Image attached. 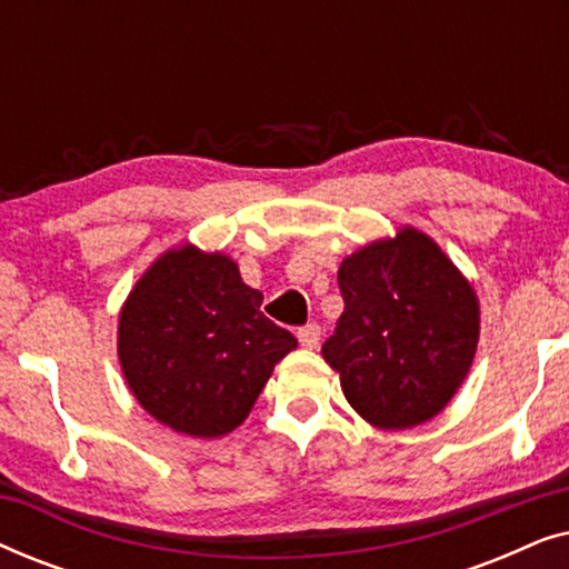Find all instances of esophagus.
Segmentation results:
<instances>
[{"label": "esophagus", "instance_id": "obj_1", "mask_svg": "<svg viewBox=\"0 0 569 569\" xmlns=\"http://www.w3.org/2000/svg\"><path fill=\"white\" fill-rule=\"evenodd\" d=\"M298 339L306 349H316L318 341H321V329H318V323L302 326V329H298Z\"/></svg>", "mask_w": 569, "mask_h": 569}]
</instances>
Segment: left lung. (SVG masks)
<instances>
[{
	"instance_id": "1",
	"label": "left lung",
	"mask_w": 569,
	"mask_h": 569,
	"mask_svg": "<svg viewBox=\"0 0 569 569\" xmlns=\"http://www.w3.org/2000/svg\"><path fill=\"white\" fill-rule=\"evenodd\" d=\"M345 313L323 360L349 407L380 430H407L440 415L477 355L479 300L430 236L401 228L339 267Z\"/></svg>"
}]
</instances>
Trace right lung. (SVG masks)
Listing matches in <instances>:
<instances>
[{
    "label": "right lung",
    "instance_id": "add662e5",
    "mask_svg": "<svg viewBox=\"0 0 569 569\" xmlns=\"http://www.w3.org/2000/svg\"><path fill=\"white\" fill-rule=\"evenodd\" d=\"M261 302L230 256L191 243L162 253L119 316V362L147 415L191 438L243 425L274 365L298 347Z\"/></svg>",
    "mask_w": 569,
    "mask_h": 569
}]
</instances>
